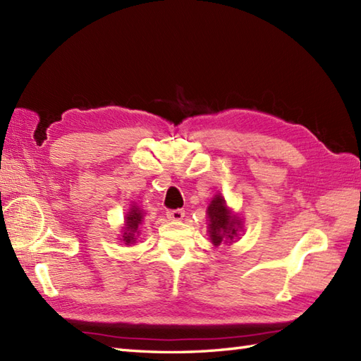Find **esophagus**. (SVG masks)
Here are the masks:
<instances>
[{"label": "esophagus", "mask_w": 361, "mask_h": 361, "mask_svg": "<svg viewBox=\"0 0 361 361\" xmlns=\"http://www.w3.org/2000/svg\"><path fill=\"white\" fill-rule=\"evenodd\" d=\"M183 217H185V211H183V209H171V211H167V219L169 220L178 221Z\"/></svg>", "instance_id": "obj_1"}]
</instances>
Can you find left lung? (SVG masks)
<instances>
[{
	"mask_svg": "<svg viewBox=\"0 0 361 361\" xmlns=\"http://www.w3.org/2000/svg\"><path fill=\"white\" fill-rule=\"evenodd\" d=\"M209 219V237L214 245H220L224 240L231 242L240 228V220L231 216L225 198L216 195L208 208Z\"/></svg>",
	"mask_w": 361,
	"mask_h": 361,
	"instance_id": "left-lung-1",
	"label": "left lung"
}]
</instances>
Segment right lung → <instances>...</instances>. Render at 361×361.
Returning <instances> with one entry per match:
<instances>
[{
    "label": "right lung",
    "instance_id": "add662e5",
    "mask_svg": "<svg viewBox=\"0 0 361 361\" xmlns=\"http://www.w3.org/2000/svg\"><path fill=\"white\" fill-rule=\"evenodd\" d=\"M141 221H142V212L140 211V208L133 206V208L127 214V219H126L124 242L127 243L135 242V233L137 231V226H140Z\"/></svg>",
    "mask_w": 361,
    "mask_h": 361
}]
</instances>
